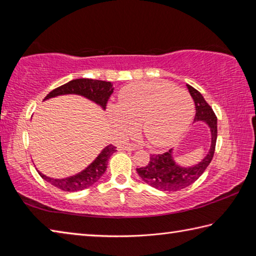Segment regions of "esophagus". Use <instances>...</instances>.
<instances>
[{"label": "esophagus", "instance_id": "esophagus-1", "mask_svg": "<svg viewBox=\"0 0 256 256\" xmlns=\"http://www.w3.org/2000/svg\"><path fill=\"white\" fill-rule=\"evenodd\" d=\"M120 148L123 149V150H136L138 146L136 144H122L120 146Z\"/></svg>", "mask_w": 256, "mask_h": 256}]
</instances>
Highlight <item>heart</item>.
<instances>
[{"instance_id": "b5f03b06", "label": "heart", "mask_w": 256, "mask_h": 256, "mask_svg": "<svg viewBox=\"0 0 256 256\" xmlns=\"http://www.w3.org/2000/svg\"><path fill=\"white\" fill-rule=\"evenodd\" d=\"M114 126L130 136L141 123L150 144L166 146L183 136L192 122L194 102L184 89L167 82H140L124 86L118 106L110 108Z\"/></svg>"}]
</instances>
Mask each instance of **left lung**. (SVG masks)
Wrapping results in <instances>:
<instances>
[{
    "label": "left lung",
    "mask_w": 256,
    "mask_h": 256,
    "mask_svg": "<svg viewBox=\"0 0 256 256\" xmlns=\"http://www.w3.org/2000/svg\"><path fill=\"white\" fill-rule=\"evenodd\" d=\"M188 89L193 98L194 104H196V112L194 122L206 123L210 128V149L200 162L190 167L180 166L178 164L175 162L174 157H172V149L164 154H151L149 164L146 167L136 168V172L142 180L159 190L175 192V190H180L193 184L204 172L214 154L216 134H218L216 116L209 104L204 100V98L196 89L188 84Z\"/></svg>",
    "instance_id": "8db88e82"
}]
</instances>
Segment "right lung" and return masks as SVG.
I'll list each match as a JSON object with an SVG mask.
<instances>
[{
  "mask_svg": "<svg viewBox=\"0 0 256 256\" xmlns=\"http://www.w3.org/2000/svg\"><path fill=\"white\" fill-rule=\"evenodd\" d=\"M112 90L114 88H112V82L82 78V79L68 81V84L54 89L53 92L47 94L44 100L58 96H63V94H79V96L89 99V100L100 106L102 110H105L108 99L112 94ZM115 151H118L115 146L108 144L86 170L73 176L66 177V178H52V177L42 174L40 172H40L42 178H44L55 188L66 190V192L82 190L88 188L89 186L96 183L98 180H100L104 172H106L108 159Z\"/></svg>",
  "mask_w": 256,
  "mask_h": 256,
  "instance_id": "1",
  "label": "right lung"
}]
</instances>
